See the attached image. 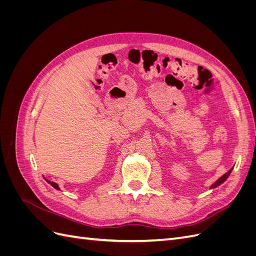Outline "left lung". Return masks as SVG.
<instances>
[{
  "instance_id": "8db88e82",
  "label": "left lung",
  "mask_w": 256,
  "mask_h": 256,
  "mask_svg": "<svg viewBox=\"0 0 256 256\" xmlns=\"http://www.w3.org/2000/svg\"><path fill=\"white\" fill-rule=\"evenodd\" d=\"M232 170H233V168H232L230 170V171L228 172V173H226V174H224L223 176H221L220 178H219V180H216V182H214L212 184V189H214V188H216V187H218V186H220L221 184H223L224 182H226V180H228V177L230 176V174L232 173Z\"/></svg>"
}]
</instances>
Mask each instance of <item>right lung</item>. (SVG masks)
Returning a JSON list of instances; mask_svg holds the SVG:
<instances>
[{
	"instance_id": "add662e5",
	"label": "right lung",
	"mask_w": 256,
	"mask_h": 256,
	"mask_svg": "<svg viewBox=\"0 0 256 256\" xmlns=\"http://www.w3.org/2000/svg\"><path fill=\"white\" fill-rule=\"evenodd\" d=\"M44 180L46 182H49L51 186H52V187L53 188H56V190H60V187H58V184H56V182H50V180H46V178H44Z\"/></svg>"
}]
</instances>
